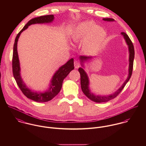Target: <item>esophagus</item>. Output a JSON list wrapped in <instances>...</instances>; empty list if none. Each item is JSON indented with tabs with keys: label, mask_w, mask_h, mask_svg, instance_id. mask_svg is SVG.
<instances>
[{
	"label": "esophagus",
	"mask_w": 146,
	"mask_h": 146,
	"mask_svg": "<svg viewBox=\"0 0 146 146\" xmlns=\"http://www.w3.org/2000/svg\"><path fill=\"white\" fill-rule=\"evenodd\" d=\"M74 66H75V68H79V67L80 66V64L78 62V61H75L74 62Z\"/></svg>",
	"instance_id": "esophagus-1"
}]
</instances>
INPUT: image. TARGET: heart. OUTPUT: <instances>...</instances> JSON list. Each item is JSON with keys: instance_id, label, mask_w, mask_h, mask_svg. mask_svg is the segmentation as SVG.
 <instances>
[{"instance_id": "b5f03b06", "label": "heart", "mask_w": 146, "mask_h": 146, "mask_svg": "<svg viewBox=\"0 0 146 146\" xmlns=\"http://www.w3.org/2000/svg\"><path fill=\"white\" fill-rule=\"evenodd\" d=\"M106 32L93 21H86L78 25L71 35L74 42H82L83 49L87 52L95 51L104 40Z\"/></svg>"}]
</instances>
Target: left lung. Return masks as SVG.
<instances>
[{
    "instance_id": "8db88e82",
    "label": "left lung",
    "mask_w": 146,
    "mask_h": 146,
    "mask_svg": "<svg viewBox=\"0 0 146 146\" xmlns=\"http://www.w3.org/2000/svg\"><path fill=\"white\" fill-rule=\"evenodd\" d=\"M103 20L108 22H111V21H115V20L113 19L110 18H107V19H103ZM121 34L123 36L126 44L128 46V49H129V74L127 79H126L124 83L123 84V85L121 86L120 88H119L115 92H114L112 94H109L108 96H101V95H95L94 93H92L90 91V89L89 88V78L88 76V75L86 72L85 71L83 68L80 67L79 68V72L80 74V82H81V88L82 89V91L84 94L90 100L92 101H94L95 102L97 103H102V102H108L113 98H115L117 95L121 92V90L123 89L126 84L128 82L130 78H131V74H132V71H133V61L134 58V46L129 38L128 35L124 32L121 33ZM92 58V56H80L79 57L80 61L81 62V65L83 67H84V63L87 61L88 60L91 59Z\"/></svg>"
}]
</instances>
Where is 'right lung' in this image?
Instances as JSON below:
<instances>
[{"label": "right lung", "instance_id": "right-lung-1", "mask_svg": "<svg viewBox=\"0 0 146 146\" xmlns=\"http://www.w3.org/2000/svg\"><path fill=\"white\" fill-rule=\"evenodd\" d=\"M53 15L42 16L31 19L29 21L23 28L17 34L13 46V53L12 58V69L14 78L16 82L23 94L28 98L38 102H45L50 101L56 97L60 92L63 81L68 74L74 69V59L71 58L64 64L61 66L53 75L47 90L44 92H36L29 89L25 83L21 78L20 63L17 52V42L19 37L24 30L27 29L29 26L36 23H51L54 20Z\"/></svg>", "mask_w": 146, "mask_h": 146}]
</instances>
